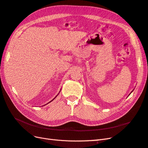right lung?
<instances>
[{
    "label": "right lung",
    "instance_id": "add662e5",
    "mask_svg": "<svg viewBox=\"0 0 148 148\" xmlns=\"http://www.w3.org/2000/svg\"><path fill=\"white\" fill-rule=\"evenodd\" d=\"M57 96H56V97H57ZM56 97H55V98H56ZM55 98H54V99H55ZM52 99V101H50V102H52V101H53V99ZM50 102H49V103H50Z\"/></svg>",
    "mask_w": 148,
    "mask_h": 148
}]
</instances>
